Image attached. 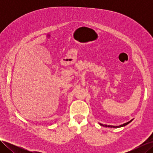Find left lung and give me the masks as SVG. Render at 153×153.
Returning <instances> with one entry per match:
<instances>
[{"mask_svg":"<svg viewBox=\"0 0 153 153\" xmlns=\"http://www.w3.org/2000/svg\"><path fill=\"white\" fill-rule=\"evenodd\" d=\"M132 120H133V119H131V121H129V122H128V123H124V124H123L120 125V126H111V125H106V124H101V123H100V124L101 125V126H104V127H110V128H121V127H123V126H126V125L128 124L129 123H131V122L132 121Z\"/></svg>","mask_w":153,"mask_h":153,"instance_id":"obj_1","label":"left lung"}]
</instances>
